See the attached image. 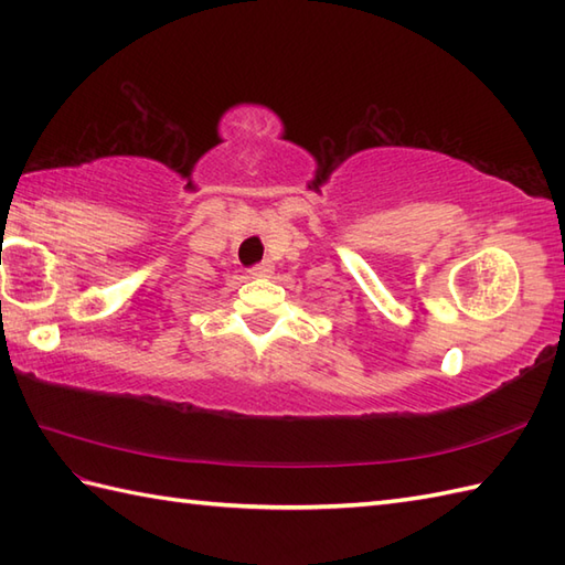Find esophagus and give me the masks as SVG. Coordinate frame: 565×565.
I'll use <instances>...</instances> for the list:
<instances>
[{"instance_id": "34e87169", "label": "esophagus", "mask_w": 565, "mask_h": 565, "mask_svg": "<svg viewBox=\"0 0 565 565\" xmlns=\"http://www.w3.org/2000/svg\"><path fill=\"white\" fill-rule=\"evenodd\" d=\"M271 262H259V264H255V267L249 269V276H269L271 274Z\"/></svg>"}]
</instances>
